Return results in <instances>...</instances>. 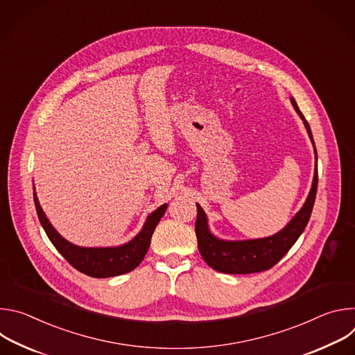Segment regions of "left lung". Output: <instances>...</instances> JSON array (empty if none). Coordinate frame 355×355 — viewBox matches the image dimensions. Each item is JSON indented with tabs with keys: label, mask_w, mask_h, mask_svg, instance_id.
Masks as SVG:
<instances>
[{
	"label": "left lung",
	"mask_w": 355,
	"mask_h": 355,
	"mask_svg": "<svg viewBox=\"0 0 355 355\" xmlns=\"http://www.w3.org/2000/svg\"><path fill=\"white\" fill-rule=\"evenodd\" d=\"M291 103L296 110V112L299 114V116L303 119V123H305L308 133L311 136V140L315 146L309 123L299 111L293 98H291ZM315 155H316V163H318L316 148H315ZM316 191H318V164H316L312 189L303 208L279 233L271 237L257 239V240L223 241L214 237L208 230L207 216L204 211H202L199 205H196L198 215H196V223H195V233H196L198 248L202 259L205 260V263L209 267L225 274H252V272H261V271L270 270L286 254L289 248L299 239L302 232L305 230L315 205Z\"/></svg>",
	"instance_id": "obj_1"
}]
</instances>
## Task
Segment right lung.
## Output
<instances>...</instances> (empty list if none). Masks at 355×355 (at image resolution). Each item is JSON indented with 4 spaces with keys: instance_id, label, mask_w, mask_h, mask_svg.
<instances>
[{
    "instance_id": "obj_1",
    "label": "right lung",
    "mask_w": 355,
    "mask_h": 355,
    "mask_svg": "<svg viewBox=\"0 0 355 355\" xmlns=\"http://www.w3.org/2000/svg\"><path fill=\"white\" fill-rule=\"evenodd\" d=\"M33 200L37 212V218L53 245L58 248L60 254L80 272L94 277V278H110L130 272L135 270L141 260L144 259L146 252L150 247V240L153 232L163 218L167 205H162L153 214H151L141 232L128 244L121 247H108V248H85L78 247L67 240H64L50 225L47 218L44 216L36 193L33 192Z\"/></svg>"
}]
</instances>
